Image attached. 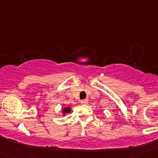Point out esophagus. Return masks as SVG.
<instances>
[{
    "instance_id": "esophagus-1",
    "label": "esophagus",
    "mask_w": 158,
    "mask_h": 158,
    "mask_svg": "<svg viewBox=\"0 0 158 158\" xmlns=\"http://www.w3.org/2000/svg\"><path fill=\"white\" fill-rule=\"evenodd\" d=\"M80 102L83 105H87L89 102V100L88 99H82V100H81Z\"/></svg>"
}]
</instances>
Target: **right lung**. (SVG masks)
<instances>
[{
	"label": "right lung",
	"mask_w": 158,
	"mask_h": 158,
	"mask_svg": "<svg viewBox=\"0 0 158 158\" xmlns=\"http://www.w3.org/2000/svg\"><path fill=\"white\" fill-rule=\"evenodd\" d=\"M70 110H71V108L67 107V108H65V109L63 110V113H64V114H66V113L69 112Z\"/></svg>",
	"instance_id": "1"
}]
</instances>
